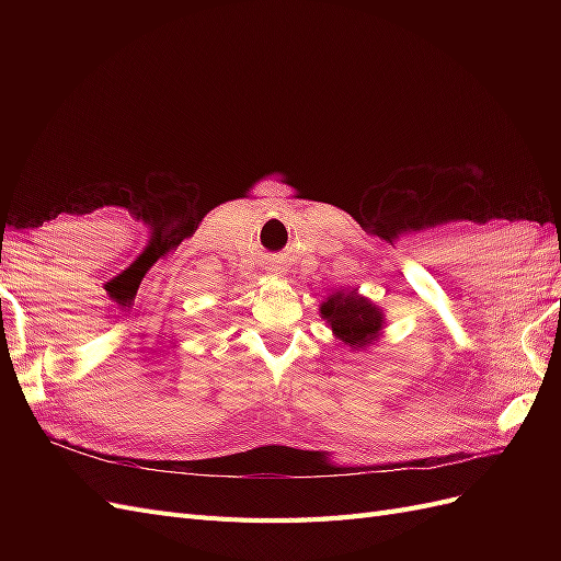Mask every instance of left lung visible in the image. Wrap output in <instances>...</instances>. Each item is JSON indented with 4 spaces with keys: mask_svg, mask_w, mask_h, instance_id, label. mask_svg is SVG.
Listing matches in <instances>:
<instances>
[{
    "mask_svg": "<svg viewBox=\"0 0 561 561\" xmlns=\"http://www.w3.org/2000/svg\"><path fill=\"white\" fill-rule=\"evenodd\" d=\"M322 318L330 322L332 332L351 348H365L377 342L383 325L381 311L365 297L355 293H336L320 307Z\"/></svg>",
    "mask_w": 561,
    "mask_h": 561,
    "instance_id": "obj_1",
    "label": "left lung"
}]
</instances>
